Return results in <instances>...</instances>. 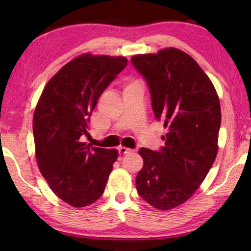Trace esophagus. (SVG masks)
<instances>
[{
    "mask_svg": "<svg viewBox=\"0 0 251 251\" xmlns=\"http://www.w3.org/2000/svg\"><path fill=\"white\" fill-rule=\"evenodd\" d=\"M130 152H131V150L128 148H125V147H120L119 148V153L121 154V155H125V154H128Z\"/></svg>",
    "mask_w": 251,
    "mask_h": 251,
    "instance_id": "esophagus-1",
    "label": "esophagus"
}]
</instances>
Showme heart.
I'll list each match as a JSON object with an SVG mask.
<instances>
[{
	"label": "heart",
	"mask_w": 251,
	"mask_h": 251,
	"mask_svg": "<svg viewBox=\"0 0 251 251\" xmlns=\"http://www.w3.org/2000/svg\"><path fill=\"white\" fill-rule=\"evenodd\" d=\"M129 85H131V84H129ZM129 85H128V86H129Z\"/></svg>",
	"instance_id": "heart-1"
}]
</instances>
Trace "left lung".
I'll return each mask as SVG.
<instances>
[{
	"mask_svg": "<svg viewBox=\"0 0 251 251\" xmlns=\"http://www.w3.org/2000/svg\"><path fill=\"white\" fill-rule=\"evenodd\" d=\"M130 61L148 84L154 115L168 131L161 150H139L143 167L137 192L148 204L168 210L193 195L215 162L219 98L209 77L182 50L170 47Z\"/></svg>",
	"mask_w": 251,
	"mask_h": 251,
	"instance_id": "8db88e82",
	"label": "left lung"
}]
</instances>
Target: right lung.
Listing matches in <instances>:
<instances>
[{"label":"right lung","mask_w":251,"mask_h":251,"mask_svg":"<svg viewBox=\"0 0 251 251\" xmlns=\"http://www.w3.org/2000/svg\"><path fill=\"white\" fill-rule=\"evenodd\" d=\"M125 57L84 54L62 67L46 86L33 116L35 155L52 192L73 207L102 195L119 153L90 148L89 117L105 88L127 66Z\"/></svg>","instance_id":"obj_1"}]
</instances>
